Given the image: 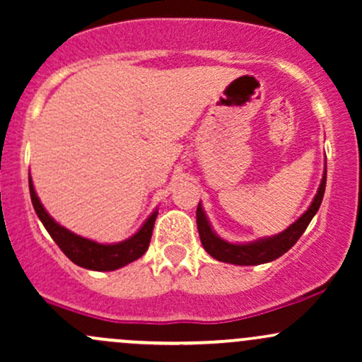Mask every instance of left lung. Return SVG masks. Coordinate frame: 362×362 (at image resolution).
I'll return each mask as SVG.
<instances>
[{"label":"left lung","mask_w":362,"mask_h":362,"mask_svg":"<svg viewBox=\"0 0 362 362\" xmlns=\"http://www.w3.org/2000/svg\"><path fill=\"white\" fill-rule=\"evenodd\" d=\"M325 184L327 165L325 170H323V177L322 182H320L317 195L313 197L308 209H306L296 221L291 224V226L286 228L284 231H281L279 235L267 236V238H259L255 240V242L248 243H231L223 240L221 236L216 235L213 228H211V223L209 219H207L204 209H202V204L199 202L195 218H197V230L199 236H201L202 247H204V250L209 253L213 259L235 265H260L279 259L281 255H284V253L300 240V236L305 233V230L308 228L313 216L317 214L320 204H322L323 194H325Z\"/></svg>","instance_id":"obj_1"}]
</instances>
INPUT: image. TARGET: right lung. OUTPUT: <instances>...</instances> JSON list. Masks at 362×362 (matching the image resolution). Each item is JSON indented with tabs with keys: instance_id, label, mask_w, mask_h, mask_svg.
Listing matches in <instances>:
<instances>
[{
	"instance_id": "right-lung-1",
	"label": "right lung",
	"mask_w": 362,
	"mask_h": 362,
	"mask_svg": "<svg viewBox=\"0 0 362 362\" xmlns=\"http://www.w3.org/2000/svg\"><path fill=\"white\" fill-rule=\"evenodd\" d=\"M28 189H30L32 204H34L35 213L39 216L40 221H42L44 228L49 231V235L52 236L57 247L64 252V255L73 264L98 272L117 271L124 265L138 260L148 250L149 240H151L153 235V226H155V219L158 216L156 209L153 211L151 216L131 238L119 243H98L93 242V240L83 238V236L73 233L68 228L61 226L59 223L54 221L51 214L44 209L40 199L37 197L34 182H32L30 177H28Z\"/></svg>"
}]
</instances>
